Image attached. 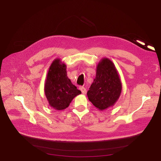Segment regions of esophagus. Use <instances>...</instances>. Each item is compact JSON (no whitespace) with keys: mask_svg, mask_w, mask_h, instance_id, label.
<instances>
[{"mask_svg":"<svg viewBox=\"0 0 161 161\" xmlns=\"http://www.w3.org/2000/svg\"><path fill=\"white\" fill-rule=\"evenodd\" d=\"M80 91H81V93H82V94H83V95H86V94L87 90H86V89L85 87H80Z\"/></svg>","mask_w":161,"mask_h":161,"instance_id":"1","label":"esophagus"}]
</instances>
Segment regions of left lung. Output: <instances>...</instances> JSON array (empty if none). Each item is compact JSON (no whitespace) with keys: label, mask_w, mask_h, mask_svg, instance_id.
<instances>
[{"label":"left lung","mask_w":161,"mask_h":161,"mask_svg":"<svg viewBox=\"0 0 161 161\" xmlns=\"http://www.w3.org/2000/svg\"><path fill=\"white\" fill-rule=\"evenodd\" d=\"M121 91L122 83L114 63L103 58L97 64L96 77L87 93L89 101L103 111L115 104Z\"/></svg>","instance_id":"1"}]
</instances>
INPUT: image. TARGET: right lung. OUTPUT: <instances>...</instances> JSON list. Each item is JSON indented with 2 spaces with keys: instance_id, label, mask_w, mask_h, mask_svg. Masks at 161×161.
<instances>
[{
  "instance_id": "obj_1",
  "label": "right lung",
  "mask_w": 161,
  "mask_h": 161,
  "mask_svg": "<svg viewBox=\"0 0 161 161\" xmlns=\"http://www.w3.org/2000/svg\"><path fill=\"white\" fill-rule=\"evenodd\" d=\"M44 92L49 106L57 110L69 107L73 98L81 93L68 78L66 65L60 58H55L49 68Z\"/></svg>"
}]
</instances>
